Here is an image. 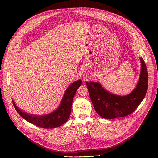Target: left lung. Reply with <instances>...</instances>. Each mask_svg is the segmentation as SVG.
Segmentation results:
<instances>
[{"label": "left lung", "mask_w": 158, "mask_h": 158, "mask_svg": "<svg viewBox=\"0 0 158 158\" xmlns=\"http://www.w3.org/2000/svg\"><path fill=\"white\" fill-rule=\"evenodd\" d=\"M141 63L139 78L132 91L126 96L112 94L98 82H86L92 103L97 113L106 119L124 117L133 112L143 101L148 89V72L145 62Z\"/></svg>", "instance_id": "8db88e82"}]
</instances>
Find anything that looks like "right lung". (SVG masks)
Here are the masks:
<instances>
[{
  "label": "right lung",
  "mask_w": 158,
  "mask_h": 158,
  "mask_svg": "<svg viewBox=\"0 0 158 158\" xmlns=\"http://www.w3.org/2000/svg\"><path fill=\"white\" fill-rule=\"evenodd\" d=\"M82 84L81 79L71 83L67 88L59 106L52 112L44 115H34L20 109L12 100L14 106L18 113L25 120L37 126L52 129L58 127L69 119L73 98L77 89Z\"/></svg>",
  "instance_id": "right-lung-1"
}]
</instances>
